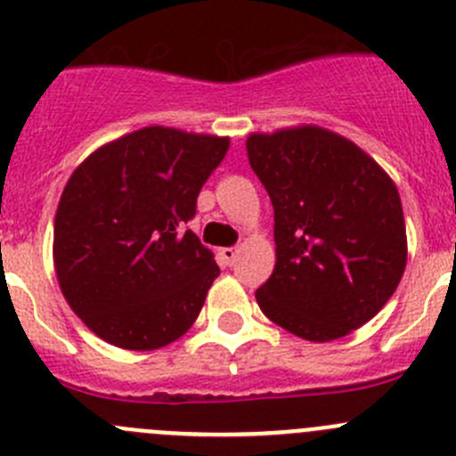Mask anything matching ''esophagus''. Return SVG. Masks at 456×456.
Returning a JSON list of instances; mask_svg holds the SVG:
<instances>
[{
	"mask_svg": "<svg viewBox=\"0 0 456 456\" xmlns=\"http://www.w3.org/2000/svg\"><path fill=\"white\" fill-rule=\"evenodd\" d=\"M234 259H237V248H222L219 250V261L224 265H232Z\"/></svg>",
	"mask_w": 456,
	"mask_h": 456,
	"instance_id": "esophagus-1",
	"label": "esophagus"
}]
</instances>
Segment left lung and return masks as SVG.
Segmentation results:
<instances>
[{
    "mask_svg": "<svg viewBox=\"0 0 456 456\" xmlns=\"http://www.w3.org/2000/svg\"><path fill=\"white\" fill-rule=\"evenodd\" d=\"M246 151L274 208L277 264L255 292L261 313L319 344L362 328L396 290L408 256L392 179L317 126L250 134Z\"/></svg>",
    "mask_w": 456,
    "mask_h": 456,
    "instance_id": "left-lung-1",
    "label": "left lung"
}]
</instances>
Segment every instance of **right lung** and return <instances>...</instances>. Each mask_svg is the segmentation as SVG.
<instances>
[{
  "label": "right lung",
  "instance_id": "add662e5",
  "mask_svg": "<svg viewBox=\"0 0 456 456\" xmlns=\"http://www.w3.org/2000/svg\"><path fill=\"white\" fill-rule=\"evenodd\" d=\"M228 146V137L148 126L70 175L53 256L66 301L103 341L157 350L200 317L219 265L183 226Z\"/></svg>",
  "mask_w": 456,
  "mask_h": 456
}]
</instances>
